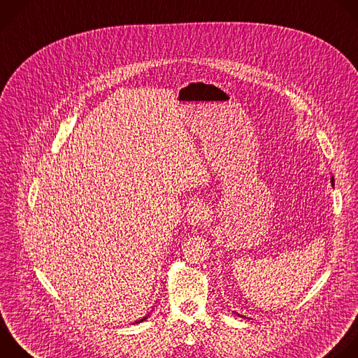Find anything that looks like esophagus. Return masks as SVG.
I'll use <instances>...</instances> for the list:
<instances>
[{
  "instance_id": "34e87169",
  "label": "esophagus",
  "mask_w": 358,
  "mask_h": 358,
  "mask_svg": "<svg viewBox=\"0 0 358 358\" xmlns=\"http://www.w3.org/2000/svg\"><path fill=\"white\" fill-rule=\"evenodd\" d=\"M206 217V210L202 203H195L188 209L187 213V220L189 224H201Z\"/></svg>"
}]
</instances>
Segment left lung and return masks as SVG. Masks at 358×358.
<instances>
[{
    "instance_id": "1",
    "label": "left lung",
    "mask_w": 358,
    "mask_h": 358,
    "mask_svg": "<svg viewBox=\"0 0 358 358\" xmlns=\"http://www.w3.org/2000/svg\"><path fill=\"white\" fill-rule=\"evenodd\" d=\"M331 184H333V185H334V180H333V178H331Z\"/></svg>"
}]
</instances>
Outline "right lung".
Instances as JSON below:
<instances>
[{
	"mask_svg": "<svg viewBox=\"0 0 358 358\" xmlns=\"http://www.w3.org/2000/svg\"><path fill=\"white\" fill-rule=\"evenodd\" d=\"M143 320H146V317H143V319H142V320H138V322H143Z\"/></svg>",
	"mask_w": 358,
	"mask_h": 358,
	"instance_id": "right-lung-1",
	"label": "right lung"
}]
</instances>
